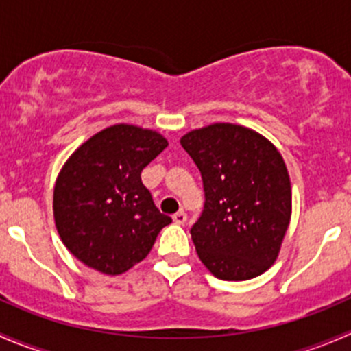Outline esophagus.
<instances>
[{"label":"esophagus","mask_w":351,"mask_h":351,"mask_svg":"<svg viewBox=\"0 0 351 351\" xmlns=\"http://www.w3.org/2000/svg\"><path fill=\"white\" fill-rule=\"evenodd\" d=\"M173 221H175L176 224H185V222H186V214L183 210H178L175 215H173Z\"/></svg>","instance_id":"obj_1"}]
</instances>
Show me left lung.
<instances>
[{
    "label": "left lung",
    "instance_id": "1",
    "mask_svg": "<svg viewBox=\"0 0 351 351\" xmlns=\"http://www.w3.org/2000/svg\"><path fill=\"white\" fill-rule=\"evenodd\" d=\"M204 182L205 204L190 229L202 263L221 280H250L280 251L292 214L284 158L261 134L212 123L182 137Z\"/></svg>",
    "mask_w": 351,
    "mask_h": 351
}]
</instances>
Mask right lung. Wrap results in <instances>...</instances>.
<instances>
[{
    "instance_id": "right-lung-1",
    "label": "right lung",
    "mask_w": 351,
    "mask_h": 351,
    "mask_svg": "<svg viewBox=\"0 0 351 351\" xmlns=\"http://www.w3.org/2000/svg\"><path fill=\"white\" fill-rule=\"evenodd\" d=\"M166 146L156 130L117 123L81 144L62 166L54 186L56 228L86 267L123 274L149 254L171 222L141 180Z\"/></svg>"
}]
</instances>
